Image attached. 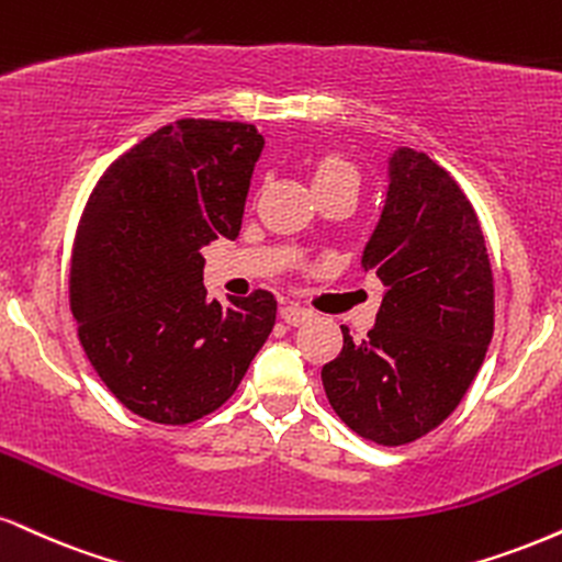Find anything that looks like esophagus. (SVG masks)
Segmentation results:
<instances>
[{"label":"esophagus","mask_w":562,"mask_h":562,"mask_svg":"<svg viewBox=\"0 0 562 562\" xmlns=\"http://www.w3.org/2000/svg\"><path fill=\"white\" fill-rule=\"evenodd\" d=\"M310 317H313V313L300 307V304H283L281 307V321L286 325H302V323H307Z\"/></svg>","instance_id":"1"}]
</instances>
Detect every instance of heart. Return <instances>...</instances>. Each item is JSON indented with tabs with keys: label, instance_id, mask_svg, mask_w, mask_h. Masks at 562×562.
Here are the masks:
<instances>
[{
	"label": "heart",
	"instance_id": "b5f03b06",
	"mask_svg": "<svg viewBox=\"0 0 562 562\" xmlns=\"http://www.w3.org/2000/svg\"><path fill=\"white\" fill-rule=\"evenodd\" d=\"M328 179H355V182H357V171H355V166L346 161V158L328 156V158H323L321 164H317L315 184L317 182H328Z\"/></svg>",
	"mask_w": 562,
	"mask_h": 562
}]
</instances>
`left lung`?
<instances>
[{
	"mask_svg": "<svg viewBox=\"0 0 562 562\" xmlns=\"http://www.w3.org/2000/svg\"><path fill=\"white\" fill-rule=\"evenodd\" d=\"M385 286L375 328L323 367L325 396L346 427L406 446L467 396L493 341L495 281L474 205L427 154L391 156L383 216L362 255Z\"/></svg>",
	"mask_w": 562,
	"mask_h": 562,
	"instance_id": "left-lung-1",
	"label": "left lung"
}]
</instances>
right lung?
<instances>
[{
	"instance_id": "obj_1",
	"label": "right lung",
	"mask_w": 562,
	"mask_h": 562,
	"mask_svg": "<svg viewBox=\"0 0 562 562\" xmlns=\"http://www.w3.org/2000/svg\"><path fill=\"white\" fill-rule=\"evenodd\" d=\"M255 124L177 120L103 171L82 211L69 310L86 357L137 417L190 425L232 398L276 325L258 289L205 300L200 249L237 239L255 161Z\"/></svg>"
}]
</instances>
